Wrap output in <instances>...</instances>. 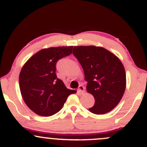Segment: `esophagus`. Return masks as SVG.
<instances>
[{"instance_id": "esophagus-1", "label": "esophagus", "mask_w": 147, "mask_h": 147, "mask_svg": "<svg viewBox=\"0 0 147 147\" xmlns=\"http://www.w3.org/2000/svg\"><path fill=\"white\" fill-rule=\"evenodd\" d=\"M78 91L80 94H84V92H85V88L84 87V86H82V85L79 86V88H78Z\"/></svg>"}]
</instances>
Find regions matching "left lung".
<instances>
[{"instance_id": "8db88e82", "label": "left lung", "mask_w": 147, "mask_h": 147, "mask_svg": "<svg viewBox=\"0 0 147 147\" xmlns=\"http://www.w3.org/2000/svg\"><path fill=\"white\" fill-rule=\"evenodd\" d=\"M72 53L84 70L87 92L95 98L89 111L97 115L110 112L126 89V72L121 61L106 49L95 45L74 46Z\"/></svg>"}]
</instances>
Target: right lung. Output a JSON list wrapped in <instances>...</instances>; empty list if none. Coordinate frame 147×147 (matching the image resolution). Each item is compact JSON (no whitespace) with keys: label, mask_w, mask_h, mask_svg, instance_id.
<instances>
[{"label":"right lung","mask_w":147,"mask_h":147,"mask_svg":"<svg viewBox=\"0 0 147 147\" xmlns=\"http://www.w3.org/2000/svg\"><path fill=\"white\" fill-rule=\"evenodd\" d=\"M73 46L51 47L37 52L25 62L19 75V87L23 100L34 113L43 117L53 115L62 109L75 90L65 87L57 78L56 63L68 56Z\"/></svg>","instance_id":"add662e5"}]
</instances>
